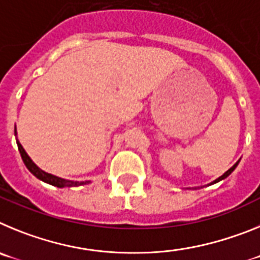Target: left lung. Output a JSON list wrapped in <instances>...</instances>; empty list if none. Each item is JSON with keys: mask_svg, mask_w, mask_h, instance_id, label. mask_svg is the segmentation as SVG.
<instances>
[{"mask_svg": "<svg viewBox=\"0 0 260 260\" xmlns=\"http://www.w3.org/2000/svg\"><path fill=\"white\" fill-rule=\"evenodd\" d=\"M238 162H240V160H238V161H237V162H236V164H234V165H233V167H232V168H229L228 171L225 172V173H224V174H222V176H220V177H219V178H216V180H215V181H212V182H211V183H208V185H207V186H210V185H213V183H217V182H220V181L225 180V178H226V177H228V176H231V174H232V172H233V171H234V169H236V168H237Z\"/></svg>", "mask_w": 260, "mask_h": 260, "instance_id": "obj_1", "label": "left lung"}]
</instances>
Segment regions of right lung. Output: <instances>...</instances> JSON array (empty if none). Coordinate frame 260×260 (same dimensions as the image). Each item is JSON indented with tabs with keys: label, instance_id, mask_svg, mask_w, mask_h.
I'll use <instances>...</instances> for the list:
<instances>
[{
	"label": "right lung",
	"instance_id": "obj_1",
	"mask_svg": "<svg viewBox=\"0 0 260 260\" xmlns=\"http://www.w3.org/2000/svg\"><path fill=\"white\" fill-rule=\"evenodd\" d=\"M14 133H15V137H17V134H18L17 126H15V130H14ZM17 144H18V150H19V152H20V156H22L23 162H24V165L27 167V169H28V171L36 177V178H39V180L43 181V182L49 183V185L56 186V187H73V186H82V185H87V183L91 182V181L65 180V178L57 177V176H54V174L47 173V172H44L43 169H40V168H39L35 162L32 161L31 157L27 155L26 150L23 148L22 144H20V142L18 141V137H17Z\"/></svg>",
	"mask_w": 260,
	"mask_h": 260
}]
</instances>
